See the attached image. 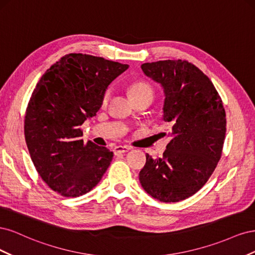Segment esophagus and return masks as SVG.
Listing matches in <instances>:
<instances>
[{"instance_id": "esophagus-1", "label": "esophagus", "mask_w": 255, "mask_h": 255, "mask_svg": "<svg viewBox=\"0 0 255 255\" xmlns=\"http://www.w3.org/2000/svg\"><path fill=\"white\" fill-rule=\"evenodd\" d=\"M130 150L129 146L127 145H116L114 148V153L115 154H121V153H127Z\"/></svg>"}]
</instances>
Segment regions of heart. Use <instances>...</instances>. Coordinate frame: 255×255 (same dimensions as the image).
<instances>
[{
    "instance_id": "heart-1",
    "label": "heart",
    "mask_w": 255,
    "mask_h": 255,
    "mask_svg": "<svg viewBox=\"0 0 255 255\" xmlns=\"http://www.w3.org/2000/svg\"><path fill=\"white\" fill-rule=\"evenodd\" d=\"M129 92H130V96L133 98L136 97H139L142 95H152V88L150 87V85H148L146 83L143 82H137L134 83L132 86L129 88ZM111 97V90H106V92L104 94L103 97V103L106 104L107 101H109V99Z\"/></svg>"
}]
</instances>
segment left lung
Returning <instances> with one entry per match:
<instances>
[{
	"instance_id": "obj_1",
	"label": "left lung",
	"mask_w": 255,
	"mask_h": 255,
	"mask_svg": "<svg viewBox=\"0 0 255 255\" xmlns=\"http://www.w3.org/2000/svg\"><path fill=\"white\" fill-rule=\"evenodd\" d=\"M141 70L164 89L163 119L170 126L171 140L163 157L146 154L139 181L154 199L179 202L201 189L217 166L226 112L211 80L187 60L145 63Z\"/></svg>"
}]
</instances>
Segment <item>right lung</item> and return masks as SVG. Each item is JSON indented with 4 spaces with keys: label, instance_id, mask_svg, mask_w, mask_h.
Instances as JSON below:
<instances>
[{
    "label": "right lung",
    "instance_id": "obj_1",
    "mask_svg": "<svg viewBox=\"0 0 255 255\" xmlns=\"http://www.w3.org/2000/svg\"><path fill=\"white\" fill-rule=\"evenodd\" d=\"M128 68L71 53L37 83L25 113V141L37 172L61 196L87 194L111 165L114 153L90 140L84 143L81 126L96 116L109 85Z\"/></svg>",
    "mask_w": 255,
    "mask_h": 255
}]
</instances>
